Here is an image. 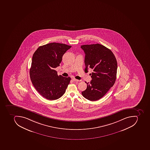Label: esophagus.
Instances as JSON below:
<instances>
[{
  "label": "esophagus",
  "mask_w": 150,
  "mask_h": 150,
  "mask_svg": "<svg viewBox=\"0 0 150 150\" xmlns=\"http://www.w3.org/2000/svg\"><path fill=\"white\" fill-rule=\"evenodd\" d=\"M72 80H73V81H75V82H78V81H79V80H78V79H75V78H72Z\"/></svg>",
  "instance_id": "1"
}]
</instances>
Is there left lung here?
Segmentation results:
<instances>
[{
	"instance_id": "left-lung-1",
	"label": "left lung",
	"mask_w": 150,
	"mask_h": 150,
	"mask_svg": "<svg viewBox=\"0 0 150 150\" xmlns=\"http://www.w3.org/2000/svg\"><path fill=\"white\" fill-rule=\"evenodd\" d=\"M85 52V72L88 68L93 71L92 80L86 83L87 88L82 92L85 98L96 101L102 98L115 83L117 71V61L109 49L99 44L81 46Z\"/></svg>"
}]
</instances>
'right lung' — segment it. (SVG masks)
Returning a JSON list of instances; mask_svg holds the SVG:
<instances>
[{
	"mask_svg": "<svg viewBox=\"0 0 150 150\" xmlns=\"http://www.w3.org/2000/svg\"><path fill=\"white\" fill-rule=\"evenodd\" d=\"M71 45L51 43L40 46L33 55L30 76L36 90L50 100L60 98L65 93L70 77L57 75L55 68L59 66L62 57Z\"/></svg>",
	"mask_w": 150,
	"mask_h": 150,
	"instance_id": "add662e5",
	"label": "right lung"
}]
</instances>
